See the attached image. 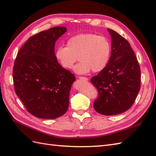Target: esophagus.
<instances>
[{
  "label": "esophagus",
  "mask_w": 156,
  "mask_h": 156,
  "mask_svg": "<svg viewBox=\"0 0 156 156\" xmlns=\"http://www.w3.org/2000/svg\"><path fill=\"white\" fill-rule=\"evenodd\" d=\"M80 79V80H84V81H88V79L87 78V77H84V76H79L78 77Z\"/></svg>",
  "instance_id": "34e87169"
}]
</instances>
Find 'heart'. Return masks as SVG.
<instances>
[{"mask_svg": "<svg viewBox=\"0 0 156 156\" xmlns=\"http://www.w3.org/2000/svg\"><path fill=\"white\" fill-rule=\"evenodd\" d=\"M111 43L104 36L92 33L80 34L69 37L66 47H59L55 51V57L62 68L70 69L78 60L74 68L77 74H84L90 72H99L106 68L110 59Z\"/></svg>", "mask_w": 156, "mask_h": 156, "instance_id": "b5f03b06", "label": "heart"}]
</instances>
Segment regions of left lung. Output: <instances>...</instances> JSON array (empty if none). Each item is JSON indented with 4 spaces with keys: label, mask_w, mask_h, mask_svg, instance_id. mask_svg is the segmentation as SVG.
<instances>
[{
    "label": "left lung",
    "mask_w": 156,
    "mask_h": 156,
    "mask_svg": "<svg viewBox=\"0 0 156 156\" xmlns=\"http://www.w3.org/2000/svg\"><path fill=\"white\" fill-rule=\"evenodd\" d=\"M112 38L111 55L107 66L90 79L98 94L94 110L115 115L130 108L141 87V69L136 55L127 39L108 29Z\"/></svg>",
    "instance_id": "1"
}]
</instances>
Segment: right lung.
I'll list each match as a JSON object with an SVG mask.
<instances>
[{
    "instance_id": "1",
    "label": "right lung",
    "mask_w": 156,
    "mask_h": 156,
    "mask_svg": "<svg viewBox=\"0 0 156 156\" xmlns=\"http://www.w3.org/2000/svg\"><path fill=\"white\" fill-rule=\"evenodd\" d=\"M64 27L41 31L19 49L12 70L16 95L27 111L37 118L56 119L67 111L74 75L63 68L55 57V43Z\"/></svg>"
}]
</instances>
